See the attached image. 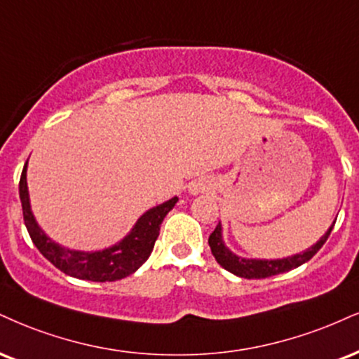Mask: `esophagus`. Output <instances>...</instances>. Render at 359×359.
<instances>
[{"instance_id": "esophagus-1", "label": "esophagus", "mask_w": 359, "mask_h": 359, "mask_svg": "<svg viewBox=\"0 0 359 359\" xmlns=\"http://www.w3.org/2000/svg\"><path fill=\"white\" fill-rule=\"evenodd\" d=\"M191 191H192V194L204 192V191H205V184H204V182H196V184H192Z\"/></svg>"}]
</instances>
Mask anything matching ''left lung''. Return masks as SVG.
Masks as SVG:
<instances>
[{"label": "left lung", "instance_id": "obj_1", "mask_svg": "<svg viewBox=\"0 0 359 359\" xmlns=\"http://www.w3.org/2000/svg\"><path fill=\"white\" fill-rule=\"evenodd\" d=\"M334 222H332V226L327 229L326 234L323 236L321 239L313 245V248L304 250L303 254H296V256H291L286 259H274V261H266L264 259V261H261V259L237 257L236 254H232L222 243L221 224H219V226L214 229L212 234L209 236V245H210V250H212L215 261H217L224 269H227L229 273L245 279H264L280 273H287V271L296 269V267H299L301 264H304V262H308L309 259L323 248V244L326 243L327 237L331 234L332 227H334Z\"/></svg>", "mask_w": 359, "mask_h": 359}]
</instances>
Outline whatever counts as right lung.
Instances as JSON below:
<instances>
[{
	"instance_id": "obj_1",
	"label": "right lung",
	"mask_w": 359,
	"mask_h": 359,
	"mask_svg": "<svg viewBox=\"0 0 359 359\" xmlns=\"http://www.w3.org/2000/svg\"><path fill=\"white\" fill-rule=\"evenodd\" d=\"M28 163V161H27ZM27 163L20 177V198L23 207V219L27 224L28 234L32 237L33 244L55 267L68 276L86 280H118L135 273L152 252L155 241L161 231L163 217L170 212L172 207L179 198L174 197L163 204L147 210L138 219L135 227L122 243L115 244L114 248L98 250V252H80V250L65 249L62 245L55 244L45 232L38 227L34 221L32 209H29L28 185H27Z\"/></svg>"
}]
</instances>
